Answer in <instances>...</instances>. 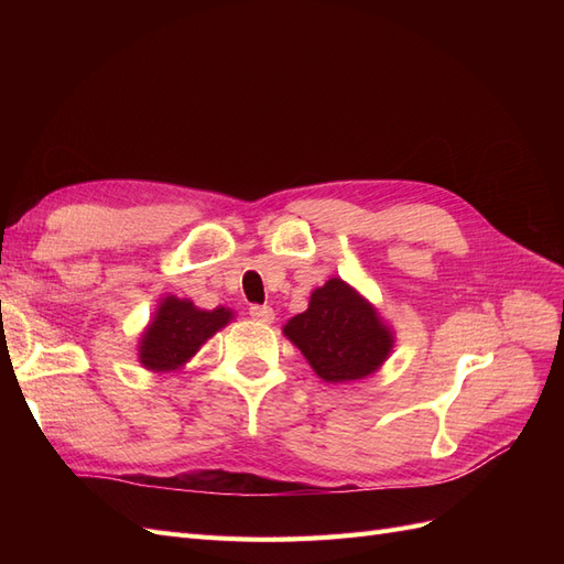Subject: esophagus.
<instances>
[{"label":"esophagus","mask_w":564,"mask_h":564,"mask_svg":"<svg viewBox=\"0 0 564 564\" xmlns=\"http://www.w3.org/2000/svg\"><path fill=\"white\" fill-rule=\"evenodd\" d=\"M249 315H251L256 322H263V324H270L272 317H275V313H272L270 305H251Z\"/></svg>","instance_id":"1"}]
</instances>
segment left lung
Instances as JSON below:
<instances>
[{
    "label": "left lung",
    "mask_w": 564,
    "mask_h": 564,
    "mask_svg": "<svg viewBox=\"0 0 564 564\" xmlns=\"http://www.w3.org/2000/svg\"><path fill=\"white\" fill-rule=\"evenodd\" d=\"M284 334L317 377L332 383L365 379L392 348L377 311L336 278L315 289L308 311L289 319Z\"/></svg>",
    "instance_id": "1"
}]
</instances>
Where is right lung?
<instances>
[{
	"label": "right lung",
	"mask_w": 564,
	"mask_h": 564,
	"mask_svg": "<svg viewBox=\"0 0 564 564\" xmlns=\"http://www.w3.org/2000/svg\"><path fill=\"white\" fill-rule=\"evenodd\" d=\"M232 313L226 308L199 311L191 301L169 296L141 340V362L152 371H172L185 365L199 346L226 327Z\"/></svg>",
	"instance_id": "1"
}]
</instances>
